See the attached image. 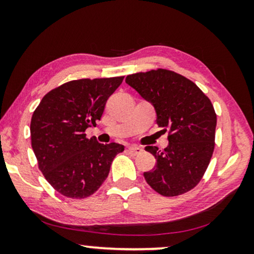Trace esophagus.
Wrapping results in <instances>:
<instances>
[{
	"label": "esophagus",
	"mask_w": 254,
	"mask_h": 254,
	"mask_svg": "<svg viewBox=\"0 0 254 254\" xmlns=\"http://www.w3.org/2000/svg\"><path fill=\"white\" fill-rule=\"evenodd\" d=\"M128 151H129L130 155H140L143 151V149L140 147H129L128 148Z\"/></svg>",
	"instance_id": "obj_1"
}]
</instances>
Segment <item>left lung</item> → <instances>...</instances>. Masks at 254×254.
Listing matches in <instances>:
<instances>
[{
  "label": "left lung",
  "instance_id": "1",
  "mask_svg": "<svg viewBox=\"0 0 254 254\" xmlns=\"http://www.w3.org/2000/svg\"><path fill=\"white\" fill-rule=\"evenodd\" d=\"M126 83L154 106L156 123L169 129V145H148L156 165L144 172L152 190L164 196L189 192L202 178L214 151L216 114L195 83L177 72L157 69L128 75Z\"/></svg>",
  "mask_w": 254,
  "mask_h": 254
}]
</instances>
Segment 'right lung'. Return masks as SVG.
<instances>
[{
	"mask_svg": "<svg viewBox=\"0 0 254 254\" xmlns=\"http://www.w3.org/2000/svg\"><path fill=\"white\" fill-rule=\"evenodd\" d=\"M124 76L70 81L45 95L31 119V142L40 171L59 193L84 199L105 182L119 143L102 144L85 129L100 120Z\"/></svg>",
	"mask_w": 254,
	"mask_h": 254,
	"instance_id": "add662e5",
	"label": "right lung"
}]
</instances>
